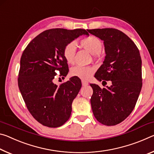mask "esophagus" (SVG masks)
Wrapping results in <instances>:
<instances>
[{
  "mask_svg": "<svg viewBox=\"0 0 154 154\" xmlns=\"http://www.w3.org/2000/svg\"><path fill=\"white\" fill-rule=\"evenodd\" d=\"M82 85H83V86H86V85H88V82H85V81H83V80H82Z\"/></svg>",
  "mask_w": 154,
  "mask_h": 154,
  "instance_id": "esophagus-1",
  "label": "esophagus"
}]
</instances>
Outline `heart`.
I'll use <instances>...</instances> for the list:
<instances>
[{
    "mask_svg": "<svg viewBox=\"0 0 154 154\" xmlns=\"http://www.w3.org/2000/svg\"><path fill=\"white\" fill-rule=\"evenodd\" d=\"M79 45L90 54L95 55L100 53L103 48V43L100 40L94 36H88L83 38L79 41ZM76 47L74 43H69L65 45L63 49V56L69 64H72L74 61ZM95 71L93 66H75L71 69L72 76L77 77L83 80H88L92 77Z\"/></svg>",
    "mask_w": 154,
    "mask_h": 154,
    "instance_id": "1",
    "label": "heart"
}]
</instances>
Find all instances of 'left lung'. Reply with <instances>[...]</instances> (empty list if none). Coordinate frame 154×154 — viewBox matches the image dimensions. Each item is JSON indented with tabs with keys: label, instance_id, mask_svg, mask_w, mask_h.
<instances>
[{
	"label": "left lung",
	"instance_id": "8db88e82",
	"mask_svg": "<svg viewBox=\"0 0 154 154\" xmlns=\"http://www.w3.org/2000/svg\"><path fill=\"white\" fill-rule=\"evenodd\" d=\"M88 31L104 41L106 54L94 77L99 82L111 81L112 83L106 88L91 83L92 111L100 123L115 126L132 113L137 103L142 88L141 58L134 43L120 30L98 28Z\"/></svg>",
	"mask_w": 154,
	"mask_h": 154
}]
</instances>
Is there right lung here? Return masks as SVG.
Here are the masks:
<instances>
[{
	"label": "right lung",
	"instance_id": "right-lung-1",
	"mask_svg": "<svg viewBox=\"0 0 154 154\" xmlns=\"http://www.w3.org/2000/svg\"><path fill=\"white\" fill-rule=\"evenodd\" d=\"M82 35L89 34L84 29L47 30L31 41L21 57L18 86L28 111L43 126L60 127L71 116L81 80L72 77L58 86L54 79L56 70L64 77L68 74L64 48Z\"/></svg>",
	"mask_w": 154,
	"mask_h": 154
}]
</instances>
